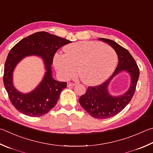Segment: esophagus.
Masks as SVG:
<instances>
[{
  "instance_id": "1",
  "label": "esophagus",
  "mask_w": 153,
  "mask_h": 153,
  "mask_svg": "<svg viewBox=\"0 0 153 153\" xmlns=\"http://www.w3.org/2000/svg\"><path fill=\"white\" fill-rule=\"evenodd\" d=\"M67 85H68V87H73V86L76 85V84H73V83H70V82L68 83Z\"/></svg>"
}]
</instances>
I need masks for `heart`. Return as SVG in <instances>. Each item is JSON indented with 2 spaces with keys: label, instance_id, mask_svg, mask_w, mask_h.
<instances>
[{
  "label": "heart",
  "instance_id": "b5f03b06",
  "mask_svg": "<svg viewBox=\"0 0 153 153\" xmlns=\"http://www.w3.org/2000/svg\"><path fill=\"white\" fill-rule=\"evenodd\" d=\"M65 54L56 53L53 64L63 79L74 77L77 71L82 82L96 85L105 82L116 68L117 55L111 47L98 41H79L65 45Z\"/></svg>",
  "mask_w": 153,
  "mask_h": 153
}]
</instances>
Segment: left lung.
Instances as JSON below:
<instances>
[{
	"label": "left lung",
	"mask_w": 153,
	"mask_h": 153,
	"mask_svg": "<svg viewBox=\"0 0 153 153\" xmlns=\"http://www.w3.org/2000/svg\"><path fill=\"white\" fill-rule=\"evenodd\" d=\"M98 39L108 43L115 50L118 57L117 68L110 78L103 84L88 87L85 94L79 98V102L82 107L92 117L105 119L118 114L131 100L139 77V69L134 59L127 49L108 39L98 38ZM123 71H126L130 75V88L122 95H111L108 91V86L113 77Z\"/></svg>",
	"instance_id": "1"
}]
</instances>
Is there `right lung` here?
Returning <instances> with one entry per match:
<instances>
[{"label": "right lung", "instance_id": "1", "mask_svg": "<svg viewBox=\"0 0 153 153\" xmlns=\"http://www.w3.org/2000/svg\"><path fill=\"white\" fill-rule=\"evenodd\" d=\"M69 43L71 41L66 39L41 31L23 39L11 49L4 64L3 82L10 101L19 112L30 117H38L48 113L56 105L67 83L53 78V59L61 47ZM31 55L42 58L46 72L40 84L31 92L24 94L13 86V72L22 59Z\"/></svg>", "mask_w": 153, "mask_h": 153}]
</instances>
